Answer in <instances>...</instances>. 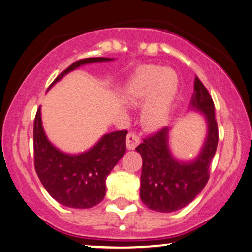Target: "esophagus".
Wrapping results in <instances>:
<instances>
[{"label": "esophagus", "instance_id": "34e87169", "mask_svg": "<svg viewBox=\"0 0 252 252\" xmlns=\"http://www.w3.org/2000/svg\"><path fill=\"white\" fill-rule=\"evenodd\" d=\"M126 149L129 150L136 149L137 145L139 144V137L137 136L135 132H129L128 136H126Z\"/></svg>", "mask_w": 252, "mask_h": 252}]
</instances>
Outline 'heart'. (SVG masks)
I'll return each mask as SVG.
<instances>
[{
    "label": "heart",
    "mask_w": 252,
    "mask_h": 252,
    "mask_svg": "<svg viewBox=\"0 0 252 252\" xmlns=\"http://www.w3.org/2000/svg\"><path fill=\"white\" fill-rule=\"evenodd\" d=\"M178 79L171 69L158 66L139 68L126 88V100L132 106H145L143 120L150 129H158L167 122L177 92Z\"/></svg>",
    "instance_id": "1"
}]
</instances>
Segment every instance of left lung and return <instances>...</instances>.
<instances>
[{"label":"left lung","mask_w":252,"mask_h":252,"mask_svg":"<svg viewBox=\"0 0 252 252\" xmlns=\"http://www.w3.org/2000/svg\"><path fill=\"white\" fill-rule=\"evenodd\" d=\"M190 108L201 111L208 126L205 144L194 160L184 163L172 156L168 148V126L144 138L136 148L143 159L139 195L143 203L152 211H179L195 199L209 179V166L218 148L219 129L213 98L197 76L194 80Z\"/></svg>","instance_id":"left-lung-1"}]
</instances>
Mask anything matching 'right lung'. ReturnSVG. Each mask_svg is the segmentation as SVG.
Listing matches in <instances>:
<instances>
[{
    "mask_svg": "<svg viewBox=\"0 0 252 252\" xmlns=\"http://www.w3.org/2000/svg\"><path fill=\"white\" fill-rule=\"evenodd\" d=\"M110 60L102 57L78 60L60 73L50 87L79 66ZM126 130L107 133L84 154H63L47 139L39 107L33 123L34 170L47 193L69 208L86 209L100 203L106 195L108 174L126 152Z\"/></svg>",
    "mask_w": 252,
    "mask_h": 252,
    "instance_id": "add662e5",
    "label": "right lung"
}]
</instances>
